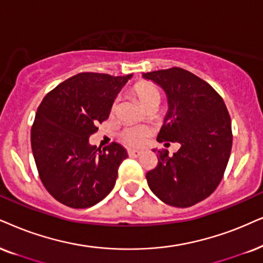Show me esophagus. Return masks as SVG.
<instances>
[{
  "label": "esophagus",
  "instance_id": "34e87169",
  "mask_svg": "<svg viewBox=\"0 0 263 263\" xmlns=\"http://www.w3.org/2000/svg\"><path fill=\"white\" fill-rule=\"evenodd\" d=\"M129 156H132V158H138V156L142 155V152L139 151H134V149H129V151L127 152Z\"/></svg>",
  "mask_w": 263,
  "mask_h": 263
}]
</instances>
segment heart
Returning <instances> with one entry per match:
<instances>
[{"label":"heart","mask_w":263,"mask_h":263,"mask_svg":"<svg viewBox=\"0 0 263 263\" xmlns=\"http://www.w3.org/2000/svg\"><path fill=\"white\" fill-rule=\"evenodd\" d=\"M131 93L134 97L137 98V101L141 103V105L147 110H152L159 107L161 101V95L159 89L154 85L147 81H139L135 86H132ZM116 111V103L111 107V112L114 114ZM151 136V129L145 126H134V127H127L122 131L121 141L128 147H141L147 142V139Z\"/></svg>","instance_id":"obj_1"}]
</instances>
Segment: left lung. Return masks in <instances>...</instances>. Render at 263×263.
I'll return each instance as SVG.
<instances>
[{
    "label": "left lung",
    "instance_id": "1",
    "mask_svg": "<svg viewBox=\"0 0 263 263\" xmlns=\"http://www.w3.org/2000/svg\"><path fill=\"white\" fill-rule=\"evenodd\" d=\"M164 89L168 110L158 142H177V153L158 151V165L145 175L149 188L176 208H189L220 184L232 149V124L223 99L208 82L182 68L143 74ZM155 152V149H154Z\"/></svg>",
    "mask_w": 263,
    "mask_h": 263
}]
</instances>
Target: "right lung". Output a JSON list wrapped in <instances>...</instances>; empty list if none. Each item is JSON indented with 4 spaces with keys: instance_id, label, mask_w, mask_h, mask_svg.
Here are the masks:
<instances>
[{
    "instance_id": "obj_1",
    "label": "right lung",
    "mask_w": 263,
    "mask_h": 263,
    "mask_svg": "<svg viewBox=\"0 0 263 263\" xmlns=\"http://www.w3.org/2000/svg\"><path fill=\"white\" fill-rule=\"evenodd\" d=\"M131 78L80 72L42 99L31 127V149L43 185L62 204L89 208L114 188L127 152L115 142L101 151L89 144V136L109 118Z\"/></svg>"
}]
</instances>
